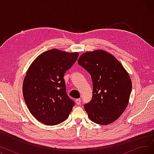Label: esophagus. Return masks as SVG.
I'll use <instances>...</instances> for the list:
<instances>
[{
    "label": "esophagus",
    "instance_id": "esophagus-1",
    "mask_svg": "<svg viewBox=\"0 0 154 154\" xmlns=\"http://www.w3.org/2000/svg\"><path fill=\"white\" fill-rule=\"evenodd\" d=\"M75 103L77 104V105H80V103H81V99H77L75 100Z\"/></svg>",
    "mask_w": 154,
    "mask_h": 154
}]
</instances>
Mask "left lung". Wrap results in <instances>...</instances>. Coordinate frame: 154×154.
Listing matches in <instances>:
<instances>
[{
	"mask_svg": "<svg viewBox=\"0 0 154 154\" xmlns=\"http://www.w3.org/2000/svg\"><path fill=\"white\" fill-rule=\"evenodd\" d=\"M77 62L92 80V99L84 105L88 118L99 125L114 122L130 99L132 84L128 72L114 55L102 50L85 52Z\"/></svg>",
	"mask_w": 154,
	"mask_h": 154,
	"instance_id": "left-lung-1",
	"label": "left lung"
}]
</instances>
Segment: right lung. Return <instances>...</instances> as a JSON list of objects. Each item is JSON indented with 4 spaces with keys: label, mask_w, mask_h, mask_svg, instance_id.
Here are the masks:
<instances>
[{
    "label": "right lung",
    "mask_w": 154,
    "mask_h": 154,
    "mask_svg": "<svg viewBox=\"0 0 154 154\" xmlns=\"http://www.w3.org/2000/svg\"><path fill=\"white\" fill-rule=\"evenodd\" d=\"M78 56V52L53 48L40 54L29 67L23 96L31 114L40 122L55 125L69 117L74 102L67 94L63 77Z\"/></svg>",
    "instance_id": "obj_1"
}]
</instances>
